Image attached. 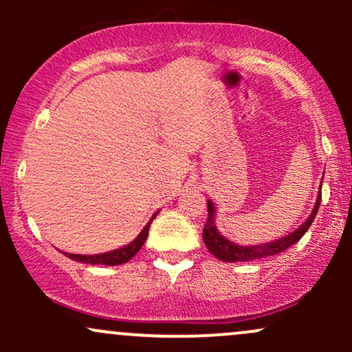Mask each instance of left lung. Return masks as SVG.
Instances as JSON below:
<instances>
[{
	"label": "left lung",
	"instance_id": "8db88e82",
	"mask_svg": "<svg viewBox=\"0 0 352 352\" xmlns=\"http://www.w3.org/2000/svg\"><path fill=\"white\" fill-rule=\"evenodd\" d=\"M319 204H321V192H319L316 204H314L313 212L308 217V220L294 230L289 235L278 238V240L268 241V243H260V245H236L233 241H230L221 235L217 230L215 225V205H213L212 200L207 201L208 205V218L207 223L204 227V243L208 248V252L213 254V256L218 258L220 261H227V263H241V261H252V260H261V258L273 256V254H278L285 250H288L289 246L300 241V238L308 232V228L313 223L314 217H316Z\"/></svg>",
	"mask_w": 352,
	"mask_h": 352
}]
</instances>
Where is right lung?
<instances>
[{"mask_svg": "<svg viewBox=\"0 0 352 352\" xmlns=\"http://www.w3.org/2000/svg\"><path fill=\"white\" fill-rule=\"evenodd\" d=\"M159 213V212H157ZM157 213H153V217L148 220V223L145 225L142 232L139 233V236L135 238L134 241H131L129 245L122 246V248L112 250V252L107 253H100V254H72V253H64L66 256H69L71 260L74 261H80V263H89V265H106V266H116V265H122L127 263L134 254L142 248V245L145 243L148 235V228H151V223L153 221V218L157 217Z\"/></svg>", "mask_w": 352, "mask_h": 352, "instance_id": "obj_1", "label": "right lung"}]
</instances>
